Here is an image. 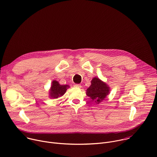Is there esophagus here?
Listing matches in <instances>:
<instances>
[{"mask_svg": "<svg viewBox=\"0 0 157 157\" xmlns=\"http://www.w3.org/2000/svg\"><path fill=\"white\" fill-rule=\"evenodd\" d=\"M74 86L76 87V88H82V85L80 84H75Z\"/></svg>", "mask_w": 157, "mask_h": 157, "instance_id": "1", "label": "esophagus"}]
</instances>
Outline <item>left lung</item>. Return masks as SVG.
<instances>
[{
  "instance_id": "1",
  "label": "left lung",
  "mask_w": 157,
  "mask_h": 157,
  "mask_svg": "<svg viewBox=\"0 0 157 157\" xmlns=\"http://www.w3.org/2000/svg\"><path fill=\"white\" fill-rule=\"evenodd\" d=\"M110 90L108 85L95 77L91 80V85L86 89V95L91 98V101L99 104L105 100L110 93Z\"/></svg>"
}]
</instances>
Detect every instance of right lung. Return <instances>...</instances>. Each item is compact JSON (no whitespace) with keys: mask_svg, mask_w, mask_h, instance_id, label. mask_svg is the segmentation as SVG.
<instances>
[{"mask_svg":"<svg viewBox=\"0 0 157 157\" xmlns=\"http://www.w3.org/2000/svg\"><path fill=\"white\" fill-rule=\"evenodd\" d=\"M70 87L68 85H60L57 81L53 80L51 83L49 91V97L50 98L57 99L59 97L63 96L67 90Z\"/></svg>","mask_w":157,"mask_h":157,"instance_id":"1","label":"right lung"}]
</instances>
